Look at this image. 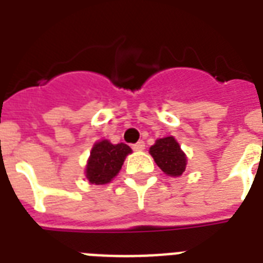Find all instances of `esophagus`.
<instances>
[{
	"label": "esophagus",
	"instance_id": "obj_1",
	"mask_svg": "<svg viewBox=\"0 0 263 263\" xmlns=\"http://www.w3.org/2000/svg\"><path fill=\"white\" fill-rule=\"evenodd\" d=\"M144 147H146V144H144L143 140H139L138 143H135L132 146V148H134L135 152H142V150H144Z\"/></svg>",
	"mask_w": 263,
	"mask_h": 263
}]
</instances>
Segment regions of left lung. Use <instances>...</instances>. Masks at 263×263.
<instances>
[{
	"mask_svg": "<svg viewBox=\"0 0 263 263\" xmlns=\"http://www.w3.org/2000/svg\"><path fill=\"white\" fill-rule=\"evenodd\" d=\"M150 154L156 164L162 169V172L168 176L179 177L185 171L187 157L173 136L157 139L156 143L150 147Z\"/></svg>",
	"mask_w": 263,
	"mask_h": 263,
	"instance_id": "8db88e82",
	"label": "left lung"
}]
</instances>
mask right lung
<instances>
[{
	"instance_id": "1",
	"label": "right lung",
	"mask_w": 263,
	"mask_h": 263,
	"mask_svg": "<svg viewBox=\"0 0 263 263\" xmlns=\"http://www.w3.org/2000/svg\"><path fill=\"white\" fill-rule=\"evenodd\" d=\"M132 153L125 143L113 144L109 140H99L92 146L86 166V177L91 184L110 183L123 166L125 157Z\"/></svg>"
}]
</instances>
